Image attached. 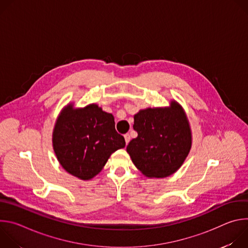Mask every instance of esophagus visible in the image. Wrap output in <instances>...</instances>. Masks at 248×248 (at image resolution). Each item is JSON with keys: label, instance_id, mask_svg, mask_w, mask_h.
<instances>
[{"label": "esophagus", "instance_id": "esophagus-1", "mask_svg": "<svg viewBox=\"0 0 248 248\" xmlns=\"http://www.w3.org/2000/svg\"><path fill=\"white\" fill-rule=\"evenodd\" d=\"M124 140H125V143L128 144V142L130 141V135L128 133L124 134Z\"/></svg>", "mask_w": 248, "mask_h": 248}]
</instances>
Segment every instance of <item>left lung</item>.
Here are the masks:
<instances>
[{"instance_id":"left-lung-1","label":"left lung","mask_w":248,"mask_h":248,"mask_svg":"<svg viewBox=\"0 0 248 248\" xmlns=\"http://www.w3.org/2000/svg\"><path fill=\"white\" fill-rule=\"evenodd\" d=\"M136 138L126 151L135 167L149 178H165L183 165L191 148V132L179 104L141 110L134 116Z\"/></svg>"}]
</instances>
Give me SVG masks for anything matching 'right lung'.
Wrapping results in <instances>:
<instances>
[{"label": "right lung", "mask_w": 248, "mask_h": 248, "mask_svg": "<svg viewBox=\"0 0 248 248\" xmlns=\"http://www.w3.org/2000/svg\"><path fill=\"white\" fill-rule=\"evenodd\" d=\"M53 144L62 167L85 181L99 173L125 141L115 128L113 115L93 104L83 109L67 106L56 123Z\"/></svg>", "instance_id": "1"}]
</instances>
